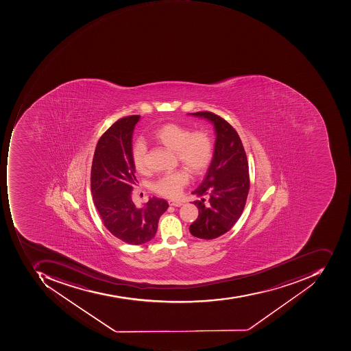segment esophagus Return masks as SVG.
<instances>
[{"label": "esophagus", "mask_w": 351, "mask_h": 351, "mask_svg": "<svg viewBox=\"0 0 351 351\" xmlns=\"http://www.w3.org/2000/svg\"><path fill=\"white\" fill-rule=\"evenodd\" d=\"M169 204L172 206H182V202H177V200H170V202H169Z\"/></svg>", "instance_id": "1"}]
</instances>
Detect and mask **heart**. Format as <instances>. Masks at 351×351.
I'll list each match as a JSON object with an SVG mask.
<instances>
[{
	"mask_svg": "<svg viewBox=\"0 0 351 351\" xmlns=\"http://www.w3.org/2000/svg\"><path fill=\"white\" fill-rule=\"evenodd\" d=\"M154 143L174 152L177 165L184 169H177L161 175L152 184V190L167 198H175L190 181V174L198 177L204 175L211 165L214 157L213 138L204 130H195L178 123H165L154 130L151 135ZM132 162L140 174H147V145L137 141L132 149Z\"/></svg>",
	"mask_w": 351,
	"mask_h": 351,
	"instance_id": "obj_1",
	"label": "heart"
}]
</instances>
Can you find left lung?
I'll return each instance as SVG.
<instances>
[{
    "label": "left lung",
    "instance_id": "obj_1",
    "mask_svg": "<svg viewBox=\"0 0 351 351\" xmlns=\"http://www.w3.org/2000/svg\"><path fill=\"white\" fill-rule=\"evenodd\" d=\"M214 124L215 149L211 165L202 184L193 194L198 208L197 219L190 226L193 237L214 239L234 227L241 217L250 190L247 155L239 134L223 118L211 112H192Z\"/></svg>",
    "mask_w": 351,
    "mask_h": 351
}]
</instances>
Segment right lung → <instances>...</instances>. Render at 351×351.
<instances>
[{"instance_id": "obj_1", "label": "right lung", "mask_w": 351, "mask_h": 351, "mask_svg": "<svg viewBox=\"0 0 351 351\" xmlns=\"http://www.w3.org/2000/svg\"><path fill=\"white\" fill-rule=\"evenodd\" d=\"M139 119V114L121 118L101 136L90 171L93 198L104 227L130 245L151 241L159 217L169 208L167 200L155 196L143 208H137L132 198L137 182L132 162V138Z\"/></svg>"}]
</instances>
